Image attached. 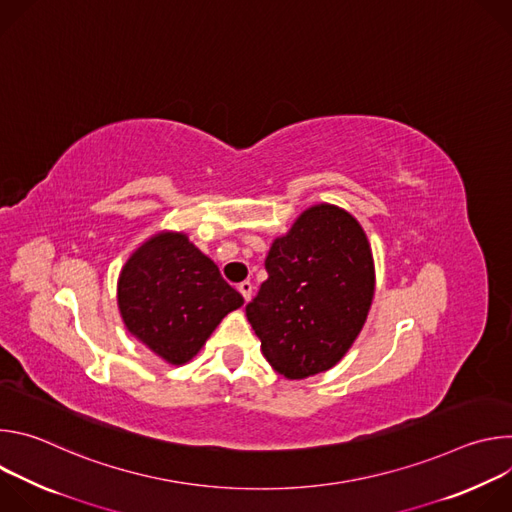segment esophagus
I'll list each match as a JSON object with an SVG mask.
<instances>
[{
  "mask_svg": "<svg viewBox=\"0 0 512 512\" xmlns=\"http://www.w3.org/2000/svg\"><path fill=\"white\" fill-rule=\"evenodd\" d=\"M239 291L243 294L245 302H249V300H251V296H253V283H251V281H243V283H239Z\"/></svg>",
  "mask_w": 512,
  "mask_h": 512,
  "instance_id": "esophagus-1",
  "label": "esophagus"
}]
</instances>
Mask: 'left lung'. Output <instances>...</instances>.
<instances>
[{"label": "left lung", "mask_w": 512, "mask_h": 512, "mask_svg": "<svg viewBox=\"0 0 512 512\" xmlns=\"http://www.w3.org/2000/svg\"><path fill=\"white\" fill-rule=\"evenodd\" d=\"M269 277L245 308L275 373L300 381L330 371L367 322L375 261L367 233L336 204L306 208L265 259Z\"/></svg>", "instance_id": "1"}]
</instances>
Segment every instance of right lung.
Masks as SVG:
<instances>
[{
	"instance_id": "obj_1",
	"label": "right lung",
	"mask_w": 512,
	"mask_h": 512,
	"mask_svg": "<svg viewBox=\"0 0 512 512\" xmlns=\"http://www.w3.org/2000/svg\"><path fill=\"white\" fill-rule=\"evenodd\" d=\"M245 304L182 231H160L125 261L117 306L125 328L174 367L192 360L221 320Z\"/></svg>"
}]
</instances>
